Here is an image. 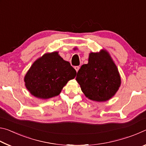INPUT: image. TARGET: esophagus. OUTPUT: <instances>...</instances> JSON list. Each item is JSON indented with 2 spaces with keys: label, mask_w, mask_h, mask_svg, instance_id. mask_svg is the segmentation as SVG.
<instances>
[{
  "label": "esophagus",
  "mask_w": 146,
  "mask_h": 146,
  "mask_svg": "<svg viewBox=\"0 0 146 146\" xmlns=\"http://www.w3.org/2000/svg\"><path fill=\"white\" fill-rule=\"evenodd\" d=\"M75 70H76V72H78V70H79V69H80V67H79V66H75Z\"/></svg>",
  "instance_id": "esophagus-1"
}]
</instances>
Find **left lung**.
<instances>
[{
    "mask_svg": "<svg viewBox=\"0 0 146 146\" xmlns=\"http://www.w3.org/2000/svg\"><path fill=\"white\" fill-rule=\"evenodd\" d=\"M76 80L86 97L97 102L111 98L121 83L117 66L106 51L90 53L88 64L81 66Z\"/></svg>",
    "mask_w": 146,
    "mask_h": 146,
    "instance_id": "8db88e82",
    "label": "left lung"
}]
</instances>
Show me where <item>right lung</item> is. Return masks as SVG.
Segmentation results:
<instances>
[{"label":"right lung","mask_w":146,"mask_h":146,"mask_svg":"<svg viewBox=\"0 0 146 146\" xmlns=\"http://www.w3.org/2000/svg\"><path fill=\"white\" fill-rule=\"evenodd\" d=\"M76 70L70 63L53 52L44 55L31 66L24 78L26 88L35 97L47 99L58 95Z\"/></svg>","instance_id":"obj_1"}]
</instances>
